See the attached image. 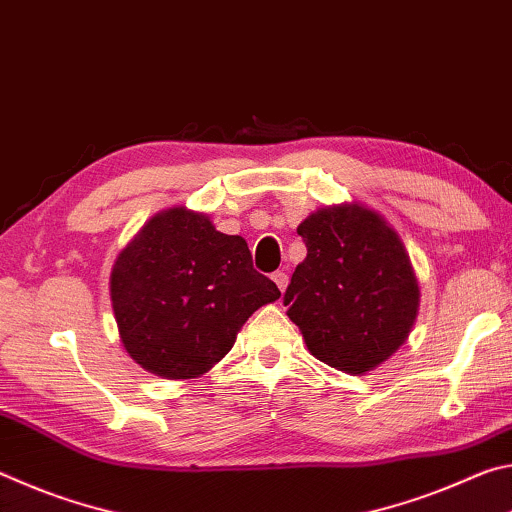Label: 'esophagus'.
<instances>
[{"label": "esophagus", "instance_id": "34e87169", "mask_svg": "<svg viewBox=\"0 0 512 512\" xmlns=\"http://www.w3.org/2000/svg\"><path fill=\"white\" fill-rule=\"evenodd\" d=\"M273 282L277 284V289L284 293V289H287V284H289V275L284 271H277V273H273Z\"/></svg>", "mask_w": 512, "mask_h": 512}]
</instances>
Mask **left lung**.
Wrapping results in <instances>:
<instances>
[{
    "label": "left lung",
    "mask_w": 512,
    "mask_h": 512,
    "mask_svg": "<svg viewBox=\"0 0 512 512\" xmlns=\"http://www.w3.org/2000/svg\"><path fill=\"white\" fill-rule=\"evenodd\" d=\"M307 259L284 305L309 352L352 375L400 348L418 314V280L397 232L359 205L325 207L300 223Z\"/></svg>",
    "instance_id": "obj_1"
}]
</instances>
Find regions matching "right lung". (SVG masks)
<instances>
[{
    "label": "right lung",
    "instance_id": "obj_1",
    "mask_svg": "<svg viewBox=\"0 0 512 512\" xmlns=\"http://www.w3.org/2000/svg\"><path fill=\"white\" fill-rule=\"evenodd\" d=\"M110 298L121 343L142 368L192 379L228 354L239 327L280 289L255 271L246 239L173 207L121 250Z\"/></svg>",
    "mask_w": 512,
    "mask_h": 512
}]
</instances>
